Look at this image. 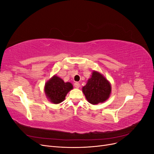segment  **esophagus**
Returning <instances> with one entry per match:
<instances>
[{
	"mask_svg": "<svg viewBox=\"0 0 154 154\" xmlns=\"http://www.w3.org/2000/svg\"><path fill=\"white\" fill-rule=\"evenodd\" d=\"M74 87H76V88H78L79 87H80V83H79L78 82H76V83H74Z\"/></svg>",
	"mask_w": 154,
	"mask_h": 154,
	"instance_id": "obj_1",
	"label": "esophagus"
}]
</instances>
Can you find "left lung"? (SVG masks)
<instances>
[{
  "label": "left lung",
  "instance_id": "left-lung-1",
  "mask_svg": "<svg viewBox=\"0 0 154 154\" xmlns=\"http://www.w3.org/2000/svg\"><path fill=\"white\" fill-rule=\"evenodd\" d=\"M112 91L110 83L100 72L93 71L87 80V84L82 87V92L87 100L92 105L103 103L109 98Z\"/></svg>",
  "mask_w": 154,
  "mask_h": 154
}]
</instances>
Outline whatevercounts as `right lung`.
Listing matches in <instances>:
<instances>
[{"label": "right lung", "mask_w": 154, "mask_h": 154, "mask_svg": "<svg viewBox=\"0 0 154 154\" xmlns=\"http://www.w3.org/2000/svg\"><path fill=\"white\" fill-rule=\"evenodd\" d=\"M72 88L71 83L64 82L62 78L54 74L45 83L44 92L51 103L59 104L64 101L67 93Z\"/></svg>", "instance_id": "obj_1"}]
</instances>
